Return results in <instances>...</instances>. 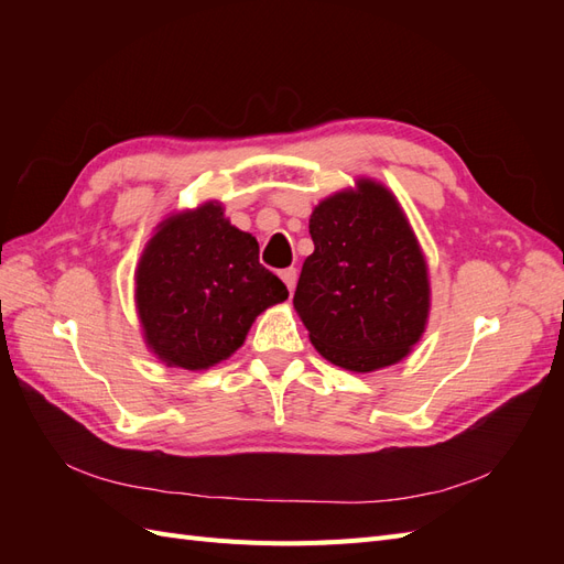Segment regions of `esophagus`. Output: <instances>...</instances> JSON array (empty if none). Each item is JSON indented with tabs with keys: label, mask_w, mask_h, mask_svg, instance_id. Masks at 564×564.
<instances>
[{
	"label": "esophagus",
	"mask_w": 564,
	"mask_h": 564,
	"mask_svg": "<svg viewBox=\"0 0 564 564\" xmlns=\"http://www.w3.org/2000/svg\"><path fill=\"white\" fill-rule=\"evenodd\" d=\"M280 278H282V282L286 284L289 292H294V289H296V280H299V272H296V268H286V270H282V272H280Z\"/></svg>",
	"instance_id": "esophagus-1"
}]
</instances>
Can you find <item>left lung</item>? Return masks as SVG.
<instances>
[{
  "instance_id": "left-lung-1",
  "label": "left lung",
  "mask_w": 564,
  "mask_h": 564,
  "mask_svg": "<svg viewBox=\"0 0 564 564\" xmlns=\"http://www.w3.org/2000/svg\"><path fill=\"white\" fill-rule=\"evenodd\" d=\"M311 237L294 308L315 350L360 373L400 362L429 322L431 282L395 195L360 178L317 204Z\"/></svg>"
}]
</instances>
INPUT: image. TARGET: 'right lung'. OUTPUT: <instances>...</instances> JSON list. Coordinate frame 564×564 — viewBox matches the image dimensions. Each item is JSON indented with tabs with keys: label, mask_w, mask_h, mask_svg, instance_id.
Listing matches in <instances>:
<instances>
[{
	"label": "right lung",
	"mask_w": 564,
	"mask_h": 564,
	"mask_svg": "<svg viewBox=\"0 0 564 564\" xmlns=\"http://www.w3.org/2000/svg\"><path fill=\"white\" fill-rule=\"evenodd\" d=\"M286 296L282 280L259 263L256 237L230 226L218 202L162 220L135 270L148 348L191 371L228 360L253 319Z\"/></svg>",
	"instance_id": "obj_1"
}]
</instances>
